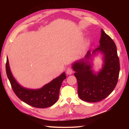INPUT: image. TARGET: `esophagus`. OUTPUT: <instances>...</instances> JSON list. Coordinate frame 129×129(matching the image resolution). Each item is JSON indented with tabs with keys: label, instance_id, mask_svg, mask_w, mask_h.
<instances>
[{
	"label": "esophagus",
	"instance_id": "obj_1",
	"mask_svg": "<svg viewBox=\"0 0 129 129\" xmlns=\"http://www.w3.org/2000/svg\"><path fill=\"white\" fill-rule=\"evenodd\" d=\"M73 70L72 68H68L67 70H66V74H67V75H71L72 74V73H73Z\"/></svg>",
	"mask_w": 129,
	"mask_h": 129
}]
</instances>
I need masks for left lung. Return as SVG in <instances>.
I'll return each mask as SVG.
<instances>
[{"instance_id":"left-lung-1","label":"left lung","mask_w":129,"mask_h":129,"mask_svg":"<svg viewBox=\"0 0 129 129\" xmlns=\"http://www.w3.org/2000/svg\"><path fill=\"white\" fill-rule=\"evenodd\" d=\"M100 44L92 54L89 50L84 58L72 64L77 81L78 95L88 102H99L106 98L116 87L119 77L120 64L116 46L102 29ZM96 52L102 53L104 60L103 68L97 73L93 71L88 61Z\"/></svg>"}]
</instances>
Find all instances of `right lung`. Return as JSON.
Listing matches in <instances>:
<instances>
[{"label":"right lung","mask_w":129,"mask_h":129,"mask_svg":"<svg viewBox=\"0 0 129 129\" xmlns=\"http://www.w3.org/2000/svg\"><path fill=\"white\" fill-rule=\"evenodd\" d=\"M6 71L12 88L18 98L30 106L38 108L51 107L56 102L62 82L66 78L65 73H63L40 89H29L21 86L15 80L11 72L7 57Z\"/></svg>","instance_id":"right-lung-1"}]
</instances>
